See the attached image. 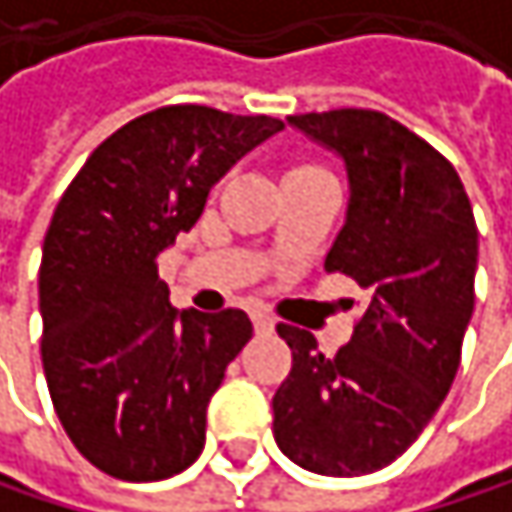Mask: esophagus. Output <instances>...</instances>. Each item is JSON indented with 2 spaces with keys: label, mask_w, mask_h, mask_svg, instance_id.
I'll list each match as a JSON object with an SVG mask.
<instances>
[{
  "label": "esophagus",
  "mask_w": 512,
  "mask_h": 512,
  "mask_svg": "<svg viewBox=\"0 0 512 512\" xmlns=\"http://www.w3.org/2000/svg\"><path fill=\"white\" fill-rule=\"evenodd\" d=\"M252 320H255V329H257V332H263V335L275 329V320H272V317H269L266 311H260V308H257L255 314H252Z\"/></svg>",
  "instance_id": "esophagus-1"
}]
</instances>
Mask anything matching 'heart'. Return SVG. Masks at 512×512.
<instances>
[{"instance_id":"obj_1","label":"heart","mask_w":512,"mask_h":512,"mask_svg":"<svg viewBox=\"0 0 512 512\" xmlns=\"http://www.w3.org/2000/svg\"><path fill=\"white\" fill-rule=\"evenodd\" d=\"M296 171H320V168H314V165H305V168H296Z\"/></svg>"}]
</instances>
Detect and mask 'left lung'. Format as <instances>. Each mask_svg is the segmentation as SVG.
Returning a JSON list of instances; mask_svg holds the SVG:
<instances>
[{
	"mask_svg": "<svg viewBox=\"0 0 512 512\" xmlns=\"http://www.w3.org/2000/svg\"><path fill=\"white\" fill-rule=\"evenodd\" d=\"M287 121L344 159L350 204L326 269L356 281L364 308L335 356L278 326L293 367L272 397V433L296 465L358 477L397 460L451 391L474 311L477 225L454 165L394 118L332 109Z\"/></svg>",
	"mask_w": 512,
	"mask_h": 512,
	"instance_id": "left-lung-1",
	"label": "left lung"
}]
</instances>
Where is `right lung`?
<instances>
[{"label": "right lung", "instance_id": "obj_1", "mask_svg": "<svg viewBox=\"0 0 512 512\" xmlns=\"http://www.w3.org/2000/svg\"><path fill=\"white\" fill-rule=\"evenodd\" d=\"M278 130L269 115L162 106L88 156L52 213L38 278L52 406L76 451L118 480H165L204 451L207 403L252 320L177 311L156 257Z\"/></svg>", "mask_w": 512, "mask_h": 512}]
</instances>
